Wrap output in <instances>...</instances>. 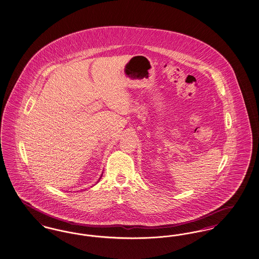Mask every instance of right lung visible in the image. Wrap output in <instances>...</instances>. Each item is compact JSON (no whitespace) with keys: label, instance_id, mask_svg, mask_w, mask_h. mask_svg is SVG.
Masks as SVG:
<instances>
[{"label":"right lung","instance_id":"obj_1","mask_svg":"<svg viewBox=\"0 0 259 259\" xmlns=\"http://www.w3.org/2000/svg\"><path fill=\"white\" fill-rule=\"evenodd\" d=\"M99 179H100V178H99Z\"/></svg>","mask_w":259,"mask_h":259}]
</instances>
